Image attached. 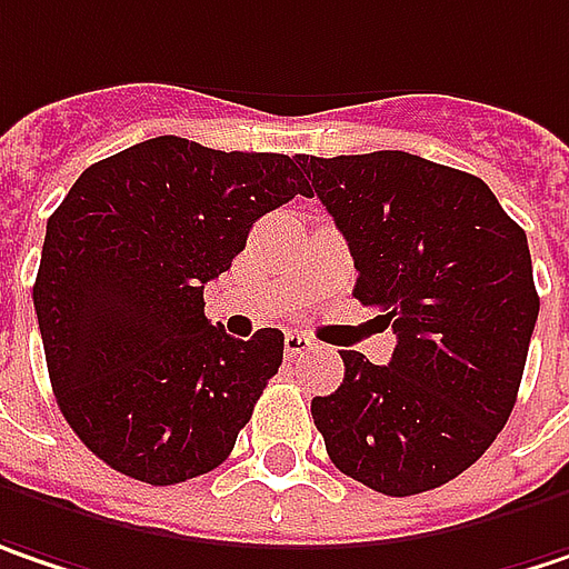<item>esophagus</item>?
Listing matches in <instances>:
<instances>
[{
	"instance_id": "obj_1",
	"label": "esophagus",
	"mask_w": 569,
	"mask_h": 569,
	"mask_svg": "<svg viewBox=\"0 0 569 569\" xmlns=\"http://www.w3.org/2000/svg\"><path fill=\"white\" fill-rule=\"evenodd\" d=\"M316 348V341L309 338V335H302V331H289L283 341V351L286 357H299V353L312 351Z\"/></svg>"
}]
</instances>
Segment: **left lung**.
<instances>
[{
  "label": "left lung",
  "instance_id": "8db88e82",
  "mask_svg": "<svg viewBox=\"0 0 569 569\" xmlns=\"http://www.w3.org/2000/svg\"><path fill=\"white\" fill-rule=\"evenodd\" d=\"M296 163L348 238L353 296L396 331L386 367L341 351L345 383L312 399L325 451L383 496L445 486L512 416L538 321L528 238L480 177L416 153Z\"/></svg>",
  "mask_w": 569,
  "mask_h": 569
}]
</instances>
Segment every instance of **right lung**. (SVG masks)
Listing matches in <instances>:
<instances>
[{
  "instance_id": "obj_1",
  "label": "right lung",
  "mask_w": 569,
  "mask_h": 569,
  "mask_svg": "<svg viewBox=\"0 0 569 569\" xmlns=\"http://www.w3.org/2000/svg\"><path fill=\"white\" fill-rule=\"evenodd\" d=\"M292 196L306 180L286 153L163 134L92 163L48 218L34 312L53 396L112 470L173 486L231 453L283 363V331L224 335L202 289Z\"/></svg>"
}]
</instances>
